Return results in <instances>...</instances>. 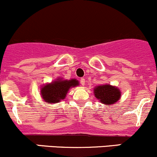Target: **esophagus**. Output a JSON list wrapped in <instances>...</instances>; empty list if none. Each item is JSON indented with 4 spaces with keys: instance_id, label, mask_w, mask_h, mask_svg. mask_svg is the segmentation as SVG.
<instances>
[{
    "instance_id": "1",
    "label": "esophagus",
    "mask_w": 157,
    "mask_h": 157,
    "mask_svg": "<svg viewBox=\"0 0 157 157\" xmlns=\"http://www.w3.org/2000/svg\"><path fill=\"white\" fill-rule=\"evenodd\" d=\"M80 83H81L82 86L85 85V79H84V78H80Z\"/></svg>"
}]
</instances>
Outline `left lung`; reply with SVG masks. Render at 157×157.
Segmentation results:
<instances>
[{
    "label": "left lung",
    "mask_w": 157,
    "mask_h": 157,
    "mask_svg": "<svg viewBox=\"0 0 157 157\" xmlns=\"http://www.w3.org/2000/svg\"><path fill=\"white\" fill-rule=\"evenodd\" d=\"M94 93L96 98L107 105L116 103L121 95L120 91L117 88L110 85L98 86L95 88Z\"/></svg>",
    "instance_id": "8db88e82"
}]
</instances>
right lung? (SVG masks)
Segmentation results:
<instances>
[{
  "label": "right lung",
  "instance_id": "1",
  "mask_svg": "<svg viewBox=\"0 0 157 157\" xmlns=\"http://www.w3.org/2000/svg\"><path fill=\"white\" fill-rule=\"evenodd\" d=\"M78 84V81L73 79L71 80H60L58 79L56 81L44 86L41 89V95L47 103H58L65 98L71 87H74Z\"/></svg>",
  "mask_w": 157,
  "mask_h": 157
}]
</instances>
